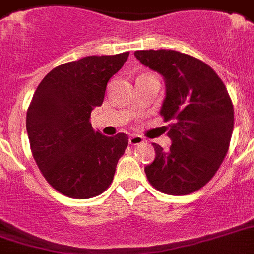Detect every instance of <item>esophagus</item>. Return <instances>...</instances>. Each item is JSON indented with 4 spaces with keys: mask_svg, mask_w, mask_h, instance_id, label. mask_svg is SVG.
Instances as JSON below:
<instances>
[{
    "mask_svg": "<svg viewBox=\"0 0 254 254\" xmlns=\"http://www.w3.org/2000/svg\"><path fill=\"white\" fill-rule=\"evenodd\" d=\"M128 142H129V145H132V146H135V145H140L144 142V137H142V136H138V135H132V136H129Z\"/></svg>",
    "mask_w": 254,
    "mask_h": 254,
    "instance_id": "esophagus-1",
    "label": "esophagus"
}]
</instances>
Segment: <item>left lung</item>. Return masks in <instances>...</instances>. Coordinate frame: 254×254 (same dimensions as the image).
I'll list each match as a JSON object with an SVG mask.
<instances>
[{"mask_svg":"<svg viewBox=\"0 0 254 254\" xmlns=\"http://www.w3.org/2000/svg\"><path fill=\"white\" fill-rule=\"evenodd\" d=\"M136 59L163 75L166 99L160 116L168 125V151L153 144L155 159L145 167L153 188L168 195L196 191L226 157L234 129V106L213 69L173 50L135 51Z\"/></svg>","mask_w":254,"mask_h":254,"instance_id":"8db88e82","label":"left lung"}]
</instances>
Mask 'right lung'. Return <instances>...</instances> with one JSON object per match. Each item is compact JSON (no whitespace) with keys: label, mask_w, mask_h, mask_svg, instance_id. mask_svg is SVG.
Returning a JSON list of instances; mask_svg holds the SVG:
<instances>
[{"label":"right lung","mask_w":254,"mask_h":254,"mask_svg":"<svg viewBox=\"0 0 254 254\" xmlns=\"http://www.w3.org/2000/svg\"><path fill=\"white\" fill-rule=\"evenodd\" d=\"M86 56L50 71L27 112L30 150L47 183L65 196L90 199L112 184L128 136L95 132L91 112L104 101L106 84L128 58Z\"/></svg>","instance_id":"right-lung-1"}]
</instances>
